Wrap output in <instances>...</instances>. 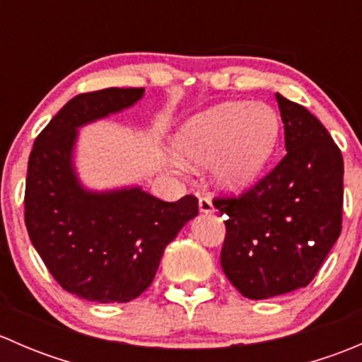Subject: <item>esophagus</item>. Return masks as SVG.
<instances>
[{"instance_id":"obj_1","label":"esophagus","mask_w":362,"mask_h":362,"mask_svg":"<svg viewBox=\"0 0 362 362\" xmlns=\"http://www.w3.org/2000/svg\"><path fill=\"white\" fill-rule=\"evenodd\" d=\"M198 204H199V210H202L203 214H214V211H215L214 203H211V199L208 198V196H202Z\"/></svg>"}]
</instances>
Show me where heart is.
Returning a JSON list of instances; mask_svg holds the SVG:
<instances>
[{"label":"heart","mask_w":362,"mask_h":362,"mask_svg":"<svg viewBox=\"0 0 362 362\" xmlns=\"http://www.w3.org/2000/svg\"><path fill=\"white\" fill-rule=\"evenodd\" d=\"M279 131V115L273 108L229 101L194 117L182 129L177 151L192 163L204 164L217 158V180L224 187L245 189L268 164Z\"/></svg>","instance_id":"b5f03b06"}]
</instances>
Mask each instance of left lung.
Returning <instances> with one entry per match:
<instances>
[{"mask_svg": "<svg viewBox=\"0 0 362 362\" xmlns=\"http://www.w3.org/2000/svg\"><path fill=\"white\" fill-rule=\"evenodd\" d=\"M276 101L287 154L242 194L214 198L226 215L222 269L250 299L308 286L341 233V151L313 113Z\"/></svg>", "mask_w": 362, "mask_h": 362, "instance_id": "8db88e82", "label": "left lung"}]
</instances>
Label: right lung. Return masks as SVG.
<instances>
[{
    "label": "right lung",
    "mask_w": 362,
    "mask_h": 362,
    "mask_svg": "<svg viewBox=\"0 0 362 362\" xmlns=\"http://www.w3.org/2000/svg\"><path fill=\"white\" fill-rule=\"evenodd\" d=\"M141 96V87L78 94L52 117L29 154L28 235L56 282L87 301L127 303L147 291L168 243L198 215L192 194L168 203L138 187L98 194L76 182V127L131 107Z\"/></svg>",
    "instance_id": "add662e5"
}]
</instances>
